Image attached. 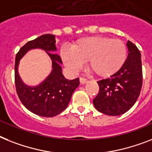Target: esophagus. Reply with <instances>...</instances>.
<instances>
[{"label": "esophagus", "instance_id": "obj_1", "mask_svg": "<svg viewBox=\"0 0 152 152\" xmlns=\"http://www.w3.org/2000/svg\"><path fill=\"white\" fill-rule=\"evenodd\" d=\"M80 82L81 84H85L88 82V79L85 78V77H80Z\"/></svg>", "mask_w": 152, "mask_h": 152}]
</instances>
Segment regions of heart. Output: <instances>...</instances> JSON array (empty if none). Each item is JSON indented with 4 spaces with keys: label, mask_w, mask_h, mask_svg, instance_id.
<instances>
[{
    "label": "heart",
    "mask_w": 152,
    "mask_h": 152,
    "mask_svg": "<svg viewBox=\"0 0 152 152\" xmlns=\"http://www.w3.org/2000/svg\"><path fill=\"white\" fill-rule=\"evenodd\" d=\"M126 45L119 39L104 36L80 39L71 46V52L62 51L64 65L71 72H77L87 62L88 71L99 77L116 73L126 58Z\"/></svg>",
    "instance_id": "1"
}]
</instances>
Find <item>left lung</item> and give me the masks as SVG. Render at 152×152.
<instances>
[{
    "mask_svg": "<svg viewBox=\"0 0 152 152\" xmlns=\"http://www.w3.org/2000/svg\"><path fill=\"white\" fill-rule=\"evenodd\" d=\"M128 56L124 65L110 77L97 82L99 92L93 100L98 111L109 116H120L128 111L138 99L142 87L141 55L128 41Z\"/></svg>",
    "mask_w": 152,
    "mask_h": 152,
    "instance_id": "8db88e82",
    "label": "left lung"
}]
</instances>
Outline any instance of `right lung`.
I'll list each match as a JSON object with an SVG mask.
<instances>
[{"label":"right lung","instance_id":"1","mask_svg":"<svg viewBox=\"0 0 152 152\" xmlns=\"http://www.w3.org/2000/svg\"><path fill=\"white\" fill-rule=\"evenodd\" d=\"M54 35L46 34L29 41L20 49L15 57V81L16 91L26 109L43 117H52L61 113L67 107L71 96L78 87L79 78L68 80L62 74V61L54 53L57 49ZM41 48L50 56L52 71L42 83L35 86L24 83L18 73V66L28 51Z\"/></svg>","mask_w":152,"mask_h":152}]
</instances>
